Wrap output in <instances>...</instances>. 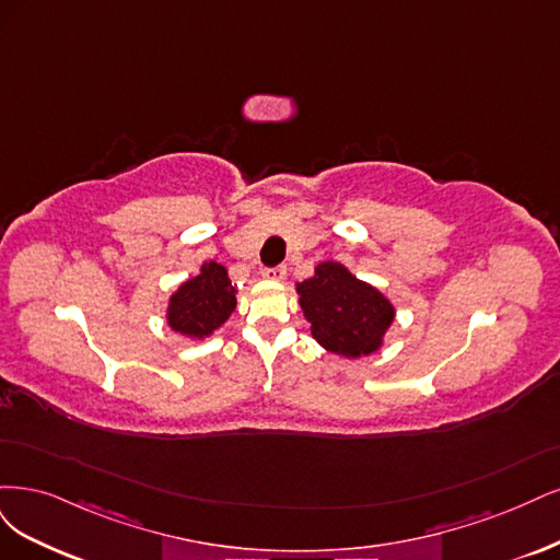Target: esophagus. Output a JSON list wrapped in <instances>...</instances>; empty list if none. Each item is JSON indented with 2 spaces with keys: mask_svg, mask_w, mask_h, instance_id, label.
I'll return each mask as SVG.
<instances>
[{
  "mask_svg": "<svg viewBox=\"0 0 560 560\" xmlns=\"http://www.w3.org/2000/svg\"><path fill=\"white\" fill-rule=\"evenodd\" d=\"M285 272H288V269H285L283 265H279V267H272V269H265L262 277H265L267 281H283V279H285Z\"/></svg>",
  "mask_w": 560,
  "mask_h": 560,
  "instance_id": "obj_1",
  "label": "esophagus"
}]
</instances>
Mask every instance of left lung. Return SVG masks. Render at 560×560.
<instances>
[{
  "mask_svg": "<svg viewBox=\"0 0 560 560\" xmlns=\"http://www.w3.org/2000/svg\"><path fill=\"white\" fill-rule=\"evenodd\" d=\"M295 291L312 337L323 349L341 358L382 351L395 306L378 288L328 260L314 267V277L295 283Z\"/></svg>",
  "mask_w": 560,
  "mask_h": 560,
  "instance_id": "1",
  "label": "left lung"
}]
</instances>
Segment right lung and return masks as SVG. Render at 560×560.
<instances>
[{
    "mask_svg": "<svg viewBox=\"0 0 560 560\" xmlns=\"http://www.w3.org/2000/svg\"><path fill=\"white\" fill-rule=\"evenodd\" d=\"M237 310V288L228 269L215 262H202L200 272L178 283L167 302V326L188 339L211 337Z\"/></svg>",
    "mask_w": 560,
    "mask_h": 560,
    "instance_id": "add662e5",
    "label": "right lung"
}]
</instances>
